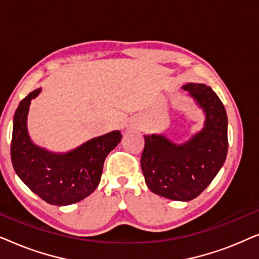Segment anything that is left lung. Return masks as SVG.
Masks as SVG:
<instances>
[{"label": "left lung", "instance_id": "1", "mask_svg": "<svg viewBox=\"0 0 259 259\" xmlns=\"http://www.w3.org/2000/svg\"><path fill=\"white\" fill-rule=\"evenodd\" d=\"M183 90L203 109L204 127L183 144L173 143L164 134H146L140 162L152 192L189 201L210 185L224 165L229 146L228 115L211 87L191 82Z\"/></svg>", "mask_w": 259, "mask_h": 259}]
</instances>
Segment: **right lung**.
<instances>
[{"instance_id": "obj_1", "label": "right lung", "mask_w": 259, "mask_h": 259, "mask_svg": "<svg viewBox=\"0 0 259 259\" xmlns=\"http://www.w3.org/2000/svg\"><path fill=\"white\" fill-rule=\"evenodd\" d=\"M41 93L31 92L20 102L13 120L10 155L19 178L48 204L65 206L84 199L100 183L105 159L121 140L120 131L93 138L68 152L37 146L27 128L29 106Z\"/></svg>"}]
</instances>
